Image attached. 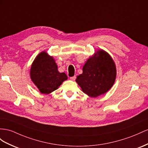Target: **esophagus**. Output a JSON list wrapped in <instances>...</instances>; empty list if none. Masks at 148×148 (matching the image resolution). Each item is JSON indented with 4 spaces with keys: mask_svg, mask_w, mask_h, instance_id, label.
<instances>
[{
    "mask_svg": "<svg viewBox=\"0 0 148 148\" xmlns=\"http://www.w3.org/2000/svg\"><path fill=\"white\" fill-rule=\"evenodd\" d=\"M75 78H76V77H75V75H74V76H73V77H70V79H71V80H73V81H74L75 79Z\"/></svg>",
    "mask_w": 148,
    "mask_h": 148,
    "instance_id": "34e87169",
    "label": "esophagus"
}]
</instances>
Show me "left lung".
<instances>
[{"mask_svg": "<svg viewBox=\"0 0 148 148\" xmlns=\"http://www.w3.org/2000/svg\"><path fill=\"white\" fill-rule=\"evenodd\" d=\"M116 77V67L108 52L98 50L88 59L82 68V74L75 79L87 95L96 97L108 92Z\"/></svg>", "mask_w": 148, "mask_h": 148, "instance_id": "1", "label": "left lung"}]
</instances>
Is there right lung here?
Instances as JSON below:
<instances>
[{
    "mask_svg": "<svg viewBox=\"0 0 148 148\" xmlns=\"http://www.w3.org/2000/svg\"><path fill=\"white\" fill-rule=\"evenodd\" d=\"M30 75L39 91L44 94L51 93L58 89L62 83L67 79L65 73L58 71L54 58L45 51L38 54L34 60Z\"/></svg>",
    "mask_w": 148,
    "mask_h": 148,
    "instance_id": "1",
    "label": "right lung"
}]
</instances>
